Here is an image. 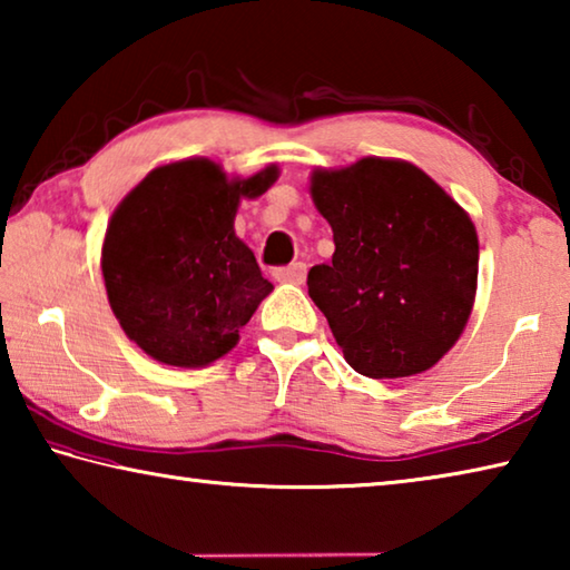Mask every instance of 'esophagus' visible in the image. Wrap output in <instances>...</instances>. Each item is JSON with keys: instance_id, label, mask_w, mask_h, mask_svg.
<instances>
[{"instance_id": "34e87169", "label": "esophagus", "mask_w": 570, "mask_h": 570, "mask_svg": "<svg viewBox=\"0 0 570 570\" xmlns=\"http://www.w3.org/2000/svg\"><path fill=\"white\" fill-rule=\"evenodd\" d=\"M274 276H276V282H282V284H304V278H306V264L296 262V264L282 266V268H276Z\"/></svg>"}]
</instances>
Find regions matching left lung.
I'll return each instance as SVG.
<instances>
[{"label":"left lung","instance_id":"8db88e82","mask_svg":"<svg viewBox=\"0 0 570 570\" xmlns=\"http://www.w3.org/2000/svg\"><path fill=\"white\" fill-rule=\"evenodd\" d=\"M308 193L336 248L306 286L346 364L372 380L428 372L475 304L480 248L468 210L400 158L316 168Z\"/></svg>","mask_w":570,"mask_h":570}]
</instances>
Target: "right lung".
<instances>
[{
    "label": "right lung",
    "mask_w": 570,
    "mask_h": 570,
    "mask_svg": "<svg viewBox=\"0 0 570 570\" xmlns=\"http://www.w3.org/2000/svg\"><path fill=\"white\" fill-rule=\"evenodd\" d=\"M276 178L274 163L228 178L216 160L186 158L153 168L112 210L105 292L122 332L153 360L196 370L238 344L274 284L236 236V210Z\"/></svg>",
    "instance_id": "obj_1"
}]
</instances>
